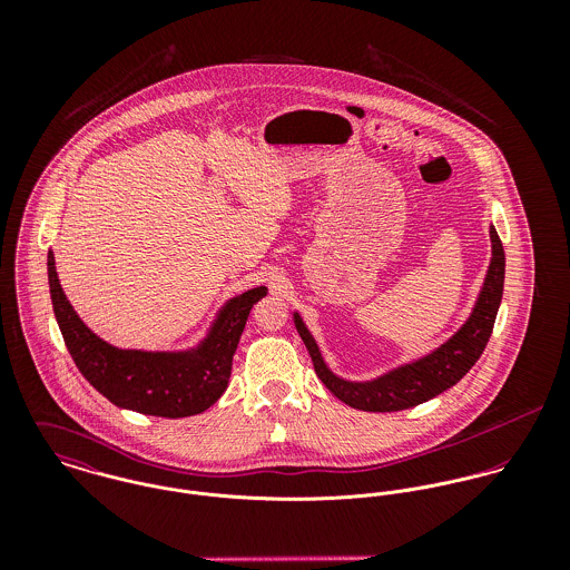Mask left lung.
<instances>
[{"label":"left lung","mask_w":570,"mask_h":570,"mask_svg":"<svg viewBox=\"0 0 570 570\" xmlns=\"http://www.w3.org/2000/svg\"><path fill=\"white\" fill-rule=\"evenodd\" d=\"M491 237V263L483 292L476 301V307L470 321L459 328L445 344H441L434 353L406 364L393 373H386L380 380L355 384L335 377L326 368L321 348L307 326L303 325L301 316L294 314V325L298 328L316 375L323 380L326 389L346 406L366 410V412H395L406 407L419 406L443 391L452 389L481 357L488 346L489 335L493 331L495 314L502 301L504 285V249L495 228L489 230Z\"/></svg>","instance_id":"obj_1"}]
</instances>
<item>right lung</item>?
Returning <instances> with one entry per match:
<instances>
[{
  "mask_svg": "<svg viewBox=\"0 0 570 570\" xmlns=\"http://www.w3.org/2000/svg\"><path fill=\"white\" fill-rule=\"evenodd\" d=\"M48 283L57 323L82 377L114 406L166 419L199 414L224 395L249 309L267 294L254 287L228 301L195 351L147 353L116 348L82 325L61 289L52 252Z\"/></svg>",
  "mask_w": 570,
  "mask_h": 570,
  "instance_id": "obj_1",
  "label": "right lung"
}]
</instances>
